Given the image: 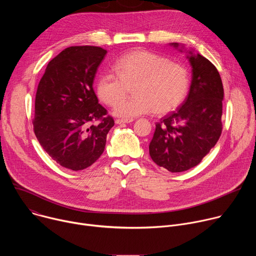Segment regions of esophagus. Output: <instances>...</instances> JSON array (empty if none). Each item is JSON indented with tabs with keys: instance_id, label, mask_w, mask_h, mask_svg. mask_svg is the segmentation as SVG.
I'll return each mask as SVG.
<instances>
[{
	"instance_id": "34e87169",
	"label": "esophagus",
	"mask_w": 256,
	"mask_h": 256,
	"mask_svg": "<svg viewBox=\"0 0 256 256\" xmlns=\"http://www.w3.org/2000/svg\"><path fill=\"white\" fill-rule=\"evenodd\" d=\"M132 122V120H120V118L116 120V124H130V122Z\"/></svg>"
}]
</instances>
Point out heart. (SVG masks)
<instances>
[{
	"label": "heart",
	"instance_id": "1",
	"mask_svg": "<svg viewBox=\"0 0 256 256\" xmlns=\"http://www.w3.org/2000/svg\"><path fill=\"white\" fill-rule=\"evenodd\" d=\"M116 72H104L97 82L99 98L114 106L134 87L135 96L120 101L114 114L132 118L155 112L166 114L184 101L190 87L188 70L178 62L148 50H134L122 56L114 66Z\"/></svg>",
	"mask_w": 256,
	"mask_h": 256
}]
</instances>
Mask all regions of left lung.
Wrapping results in <instances>:
<instances>
[{"instance_id": "1", "label": "left lung", "mask_w": 256, "mask_h": 256, "mask_svg": "<svg viewBox=\"0 0 256 256\" xmlns=\"http://www.w3.org/2000/svg\"><path fill=\"white\" fill-rule=\"evenodd\" d=\"M178 48L177 44H172ZM192 66L190 93L176 112L156 124L149 146L152 160L170 172L200 163L222 134L224 89L216 68L200 54L188 52Z\"/></svg>"}]
</instances>
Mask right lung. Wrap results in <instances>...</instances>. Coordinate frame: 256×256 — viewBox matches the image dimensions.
Segmentation results:
<instances>
[{
    "instance_id": "right-lung-1",
    "label": "right lung",
    "mask_w": 256,
    "mask_h": 256,
    "mask_svg": "<svg viewBox=\"0 0 256 256\" xmlns=\"http://www.w3.org/2000/svg\"><path fill=\"white\" fill-rule=\"evenodd\" d=\"M106 54L99 46L68 48L48 62L40 81L33 130L44 151L64 168L78 171L96 162L114 126L93 90Z\"/></svg>"
}]
</instances>
